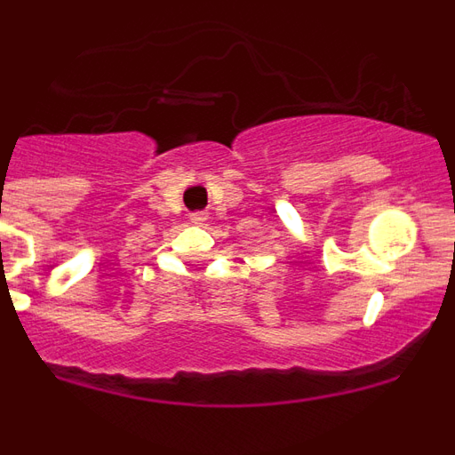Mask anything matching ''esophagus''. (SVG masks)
Wrapping results in <instances>:
<instances>
[{
	"instance_id": "obj_1",
	"label": "esophagus",
	"mask_w": 455,
	"mask_h": 455,
	"mask_svg": "<svg viewBox=\"0 0 455 455\" xmlns=\"http://www.w3.org/2000/svg\"><path fill=\"white\" fill-rule=\"evenodd\" d=\"M204 220H207V216L200 214V212H198V214H193V216H191V223H193V225H204Z\"/></svg>"
}]
</instances>
